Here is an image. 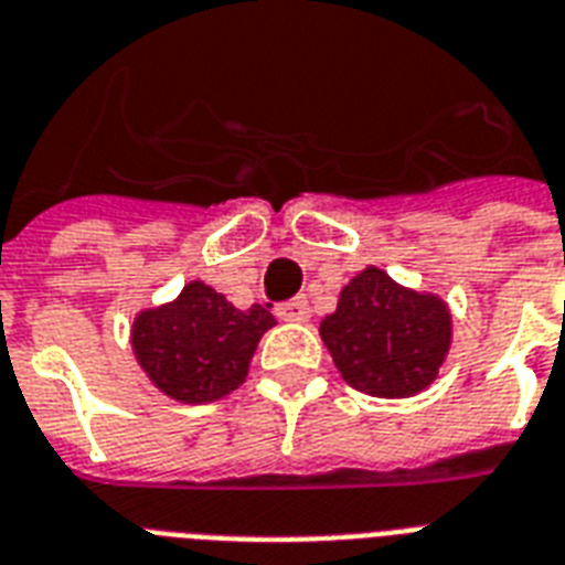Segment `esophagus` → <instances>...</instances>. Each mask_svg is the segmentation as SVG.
<instances>
[{"label":"esophagus","mask_w":565,"mask_h":565,"mask_svg":"<svg viewBox=\"0 0 565 565\" xmlns=\"http://www.w3.org/2000/svg\"><path fill=\"white\" fill-rule=\"evenodd\" d=\"M275 317L284 319V322H308L310 319V305L305 296H296L290 301H281L278 308H275Z\"/></svg>","instance_id":"esophagus-1"}]
</instances>
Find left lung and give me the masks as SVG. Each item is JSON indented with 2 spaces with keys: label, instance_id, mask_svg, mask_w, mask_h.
Segmentation results:
<instances>
[{
  "label": "left lung",
  "instance_id": "1",
  "mask_svg": "<svg viewBox=\"0 0 565 565\" xmlns=\"http://www.w3.org/2000/svg\"><path fill=\"white\" fill-rule=\"evenodd\" d=\"M345 384L381 398H407L437 377L451 343V313L430 292L395 284L366 266L345 284L319 326Z\"/></svg>",
  "mask_w": 565,
  "mask_h": 565
}]
</instances>
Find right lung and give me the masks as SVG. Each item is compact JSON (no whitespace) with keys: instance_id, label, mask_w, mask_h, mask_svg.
Wrapping results in <instances>:
<instances>
[{"instance_id":"1","label":"right lung","mask_w":565,"mask_h":565,"mask_svg":"<svg viewBox=\"0 0 565 565\" xmlns=\"http://www.w3.org/2000/svg\"><path fill=\"white\" fill-rule=\"evenodd\" d=\"M275 317L260 305L237 310L202 281L170 305L135 319L131 345L152 384L175 402H216L243 384L248 361Z\"/></svg>"}]
</instances>
